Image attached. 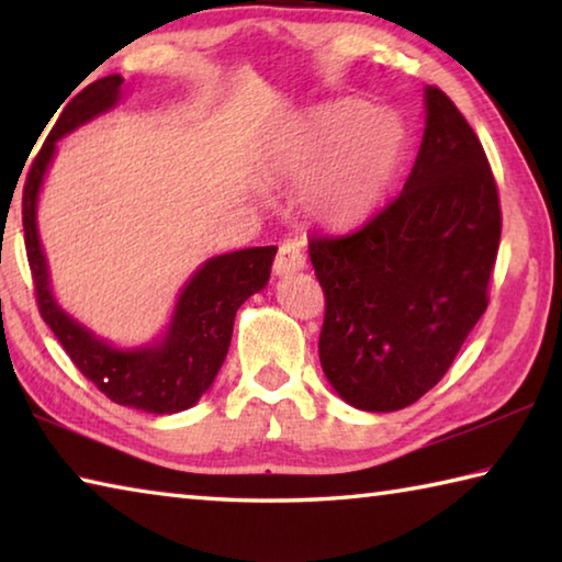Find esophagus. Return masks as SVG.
Returning a JSON list of instances; mask_svg holds the SVG:
<instances>
[{
  "instance_id": "obj_1",
  "label": "esophagus",
  "mask_w": 562,
  "mask_h": 562,
  "mask_svg": "<svg viewBox=\"0 0 562 562\" xmlns=\"http://www.w3.org/2000/svg\"><path fill=\"white\" fill-rule=\"evenodd\" d=\"M307 258H304V247L300 240H284L278 250V258H274L272 270L274 274H292L304 270Z\"/></svg>"
}]
</instances>
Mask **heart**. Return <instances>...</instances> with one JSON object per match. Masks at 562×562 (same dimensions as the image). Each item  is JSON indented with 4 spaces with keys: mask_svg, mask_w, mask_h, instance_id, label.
<instances>
[{
    "mask_svg": "<svg viewBox=\"0 0 562 562\" xmlns=\"http://www.w3.org/2000/svg\"><path fill=\"white\" fill-rule=\"evenodd\" d=\"M404 150L396 113L341 99L292 123L282 146L288 173L307 178L302 203L327 225H351L384 195Z\"/></svg>",
    "mask_w": 562,
    "mask_h": 562,
    "instance_id": "b5f03b06",
    "label": "heart"
}]
</instances>
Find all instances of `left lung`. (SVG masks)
Here are the masks:
<instances>
[{"instance_id":"8db88e82","label":"left lung","mask_w":562,"mask_h":562,"mask_svg":"<svg viewBox=\"0 0 562 562\" xmlns=\"http://www.w3.org/2000/svg\"><path fill=\"white\" fill-rule=\"evenodd\" d=\"M501 201L486 150L441 89L404 188L345 235H312L319 361L347 404L396 412L441 382L488 307Z\"/></svg>"}]
</instances>
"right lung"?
Here are the masks:
<instances>
[{
  "mask_svg": "<svg viewBox=\"0 0 562 562\" xmlns=\"http://www.w3.org/2000/svg\"><path fill=\"white\" fill-rule=\"evenodd\" d=\"M121 87L123 76L113 74L76 93L36 154L22 195L26 260L42 317L76 369L121 406L148 414H178L193 406L213 384L231 347L235 312L268 284L278 247H247L207 260L180 292L166 337L154 347L116 349L66 315L49 290V270L36 231V198L56 140L116 106Z\"/></svg>",
  "mask_w": 562,
  "mask_h": 562,
  "instance_id": "add662e5",
  "label": "right lung"
}]
</instances>
